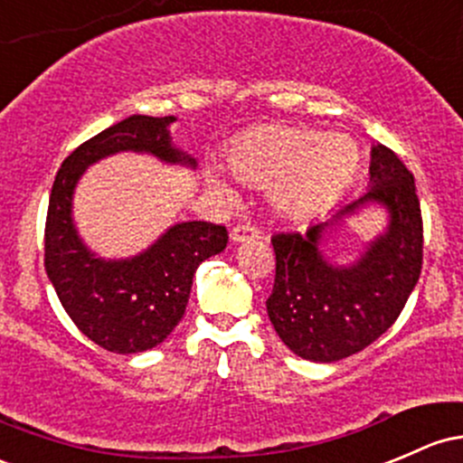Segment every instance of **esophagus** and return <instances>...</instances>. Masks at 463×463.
Wrapping results in <instances>:
<instances>
[{
  "label": "esophagus",
  "instance_id": "obj_1",
  "mask_svg": "<svg viewBox=\"0 0 463 463\" xmlns=\"http://www.w3.org/2000/svg\"><path fill=\"white\" fill-rule=\"evenodd\" d=\"M232 241L233 242H245V241H260L262 238V232L258 230L253 222H241V225H236L232 230Z\"/></svg>",
  "mask_w": 463,
  "mask_h": 463
}]
</instances>
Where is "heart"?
Here are the masks:
<instances>
[{
	"instance_id": "obj_1",
	"label": "heart",
	"mask_w": 463,
	"mask_h": 463,
	"mask_svg": "<svg viewBox=\"0 0 463 463\" xmlns=\"http://www.w3.org/2000/svg\"><path fill=\"white\" fill-rule=\"evenodd\" d=\"M362 154L349 134H325L287 126H260L241 134L227 150L233 176L253 187H273V203L289 216L329 207L360 170ZM213 190L230 196L225 183Z\"/></svg>"
}]
</instances>
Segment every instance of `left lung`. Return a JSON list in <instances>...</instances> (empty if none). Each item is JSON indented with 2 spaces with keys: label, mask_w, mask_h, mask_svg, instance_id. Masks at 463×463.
<instances>
[{
  "label": "left lung",
  "mask_w": 463,
  "mask_h": 463,
  "mask_svg": "<svg viewBox=\"0 0 463 463\" xmlns=\"http://www.w3.org/2000/svg\"><path fill=\"white\" fill-rule=\"evenodd\" d=\"M377 202L392 213L390 230L372 243L353 268H333L317 250L320 222L271 236L276 278L267 313L280 340L311 362H337L366 349L400 317L415 289L424 260V222L415 178L395 152H371V187L364 196L333 213L341 220Z\"/></svg>",
  "instance_id": "1"
}]
</instances>
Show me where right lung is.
I'll use <instances>...</instances> for the list:
<instances>
[{
  "label": "right lung",
  "instance_id": "right-lung-1",
  "mask_svg": "<svg viewBox=\"0 0 463 463\" xmlns=\"http://www.w3.org/2000/svg\"><path fill=\"white\" fill-rule=\"evenodd\" d=\"M174 117L123 118L74 150L59 167L43 232V267L71 320L94 345L112 353H141L161 345L181 322L198 265L227 247L225 225L178 222L141 256L94 258L72 225V192L90 163L108 154L150 152L167 163L196 165L172 147Z\"/></svg>",
  "mask_w": 463,
  "mask_h": 463
}]
</instances>
